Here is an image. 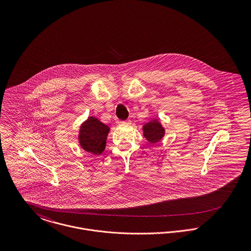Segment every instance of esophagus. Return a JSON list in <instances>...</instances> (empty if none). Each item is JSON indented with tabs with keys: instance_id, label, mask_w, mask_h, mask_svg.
Instances as JSON below:
<instances>
[{
	"instance_id": "34e87169",
	"label": "esophagus",
	"mask_w": 251,
	"mask_h": 251,
	"mask_svg": "<svg viewBox=\"0 0 251 251\" xmlns=\"http://www.w3.org/2000/svg\"><path fill=\"white\" fill-rule=\"evenodd\" d=\"M121 125H122V126H129V125H131V121H130V120L122 121V122H121Z\"/></svg>"
}]
</instances>
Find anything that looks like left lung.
<instances>
[{
    "label": "left lung",
    "instance_id": "obj_1",
    "mask_svg": "<svg viewBox=\"0 0 251 251\" xmlns=\"http://www.w3.org/2000/svg\"><path fill=\"white\" fill-rule=\"evenodd\" d=\"M144 137L151 144L159 142L165 135V129L158 119H152L143 126Z\"/></svg>",
    "mask_w": 251,
    "mask_h": 251
}]
</instances>
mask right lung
I'll list each match as a JSON object with an SVG mask.
<instances>
[{"mask_svg": "<svg viewBox=\"0 0 251 251\" xmlns=\"http://www.w3.org/2000/svg\"><path fill=\"white\" fill-rule=\"evenodd\" d=\"M110 127L96 117H89L80 126L78 142L80 147L92 153L101 154L105 150Z\"/></svg>", "mask_w": 251, "mask_h": 251, "instance_id": "add662e5", "label": "right lung"}]
</instances>
